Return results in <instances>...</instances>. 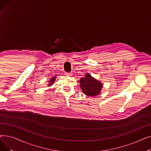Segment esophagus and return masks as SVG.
Returning <instances> with one entry per match:
<instances>
[{
  "instance_id": "obj_1",
  "label": "esophagus",
  "mask_w": 151,
  "mask_h": 151,
  "mask_svg": "<svg viewBox=\"0 0 151 151\" xmlns=\"http://www.w3.org/2000/svg\"><path fill=\"white\" fill-rule=\"evenodd\" d=\"M65 75L66 76H71L72 75V73H65Z\"/></svg>"
}]
</instances>
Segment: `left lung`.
<instances>
[{"instance_id": "1", "label": "left lung", "mask_w": 151, "mask_h": 151, "mask_svg": "<svg viewBox=\"0 0 151 151\" xmlns=\"http://www.w3.org/2000/svg\"><path fill=\"white\" fill-rule=\"evenodd\" d=\"M80 88L86 95L95 96L101 92L102 85L100 81H97L89 74H86L84 77L80 78Z\"/></svg>"}]
</instances>
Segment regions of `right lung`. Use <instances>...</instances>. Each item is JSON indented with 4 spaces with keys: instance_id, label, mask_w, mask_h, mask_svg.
I'll return each mask as SVG.
<instances>
[{
    "instance_id": "1",
    "label": "right lung",
    "mask_w": 151,
    "mask_h": 151,
    "mask_svg": "<svg viewBox=\"0 0 151 151\" xmlns=\"http://www.w3.org/2000/svg\"><path fill=\"white\" fill-rule=\"evenodd\" d=\"M55 78H56V77L55 76V77H53V78H51V80H50V81H49V83H50V84H49V86H50V85H52V84L54 83V81H55Z\"/></svg>"
}]
</instances>
